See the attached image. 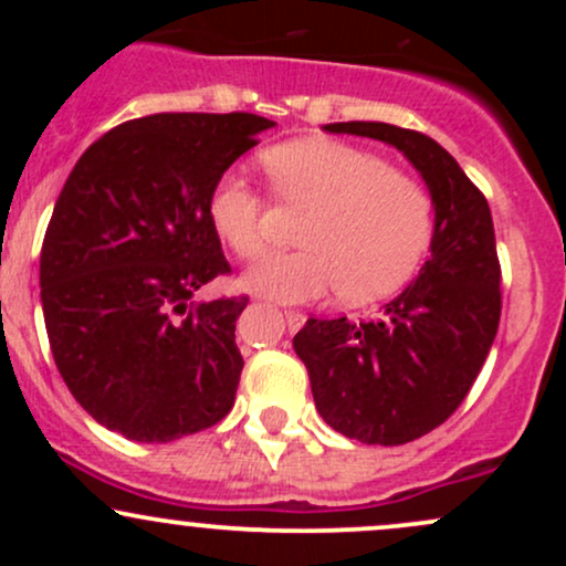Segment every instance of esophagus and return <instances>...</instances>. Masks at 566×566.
I'll return each instance as SVG.
<instances>
[{"instance_id":"esophagus-1","label":"esophagus","mask_w":566,"mask_h":566,"mask_svg":"<svg viewBox=\"0 0 566 566\" xmlns=\"http://www.w3.org/2000/svg\"><path fill=\"white\" fill-rule=\"evenodd\" d=\"M284 319H287L290 329H301L305 324V314L303 311H284Z\"/></svg>"}]
</instances>
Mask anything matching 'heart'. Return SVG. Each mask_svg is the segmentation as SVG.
I'll return each mask as SVG.
<instances>
[{
  "label": "heart",
  "instance_id": "b5f03b06",
  "mask_svg": "<svg viewBox=\"0 0 566 566\" xmlns=\"http://www.w3.org/2000/svg\"><path fill=\"white\" fill-rule=\"evenodd\" d=\"M261 161L276 197L311 216L305 250L265 255L247 269V290L308 303L340 287L348 301H373L412 276L433 229L431 197L418 180L340 140L282 143ZM207 216L233 255L255 258L269 244V201L239 175L218 180Z\"/></svg>",
  "mask_w": 566,
  "mask_h": 566
}]
</instances>
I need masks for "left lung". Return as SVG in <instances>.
I'll use <instances>...</instances> for the list:
<instances>
[{
  "label": "left lung",
  "instance_id": "left-lung-1",
  "mask_svg": "<svg viewBox=\"0 0 566 566\" xmlns=\"http://www.w3.org/2000/svg\"><path fill=\"white\" fill-rule=\"evenodd\" d=\"M329 133L399 148L431 191V258L373 322L308 319L292 337L324 423L365 444L426 437L460 407L497 335L500 261L490 205L437 140L386 122Z\"/></svg>",
  "mask_w": 566,
  "mask_h": 566
}]
</instances>
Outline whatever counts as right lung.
<instances>
[{"mask_svg": "<svg viewBox=\"0 0 566 566\" xmlns=\"http://www.w3.org/2000/svg\"><path fill=\"white\" fill-rule=\"evenodd\" d=\"M269 127L244 112L143 116L71 170L39 258L44 327L69 391L108 431L165 444L231 412L250 297H191L231 271L212 188Z\"/></svg>", "mask_w": 566, "mask_h": 566, "instance_id": "right-lung-1", "label": "right lung"}]
</instances>
